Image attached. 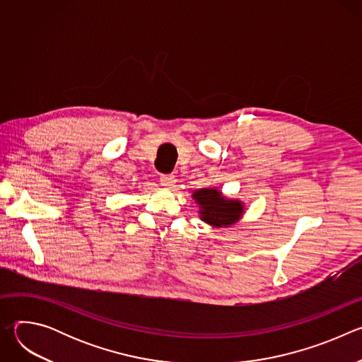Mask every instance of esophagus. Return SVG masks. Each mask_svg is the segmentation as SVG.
<instances>
[{
	"label": "esophagus",
	"mask_w": 362,
	"mask_h": 362,
	"mask_svg": "<svg viewBox=\"0 0 362 362\" xmlns=\"http://www.w3.org/2000/svg\"><path fill=\"white\" fill-rule=\"evenodd\" d=\"M160 183H162V186H165V187H168V189H172V187H175L176 177H175L173 175H162Z\"/></svg>",
	"instance_id": "obj_1"
}]
</instances>
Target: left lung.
<instances>
[{
    "label": "left lung",
    "instance_id": "left-lung-1",
    "mask_svg": "<svg viewBox=\"0 0 362 362\" xmlns=\"http://www.w3.org/2000/svg\"><path fill=\"white\" fill-rule=\"evenodd\" d=\"M192 197L199 206L200 219L214 228H229L240 221L245 204L239 199H229L216 187H203L193 192Z\"/></svg>",
    "mask_w": 362,
    "mask_h": 362
}]
</instances>
